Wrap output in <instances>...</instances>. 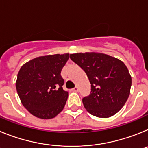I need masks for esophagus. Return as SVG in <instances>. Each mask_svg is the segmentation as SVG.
Instances as JSON below:
<instances>
[{"label": "esophagus", "instance_id": "34e87169", "mask_svg": "<svg viewBox=\"0 0 148 148\" xmlns=\"http://www.w3.org/2000/svg\"><path fill=\"white\" fill-rule=\"evenodd\" d=\"M72 91H73V92H78V87H74V88H73V89H72Z\"/></svg>", "mask_w": 148, "mask_h": 148}]
</instances>
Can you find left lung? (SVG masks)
I'll return each instance as SVG.
<instances>
[{"instance_id": "8db88e82", "label": "left lung", "mask_w": 148, "mask_h": 148, "mask_svg": "<svg viewBox=\"0 0 148 148\" xmlns=\"http://www.w3.org/2000/svg\"><path fill=\"white\" fill-rule=\"evenodd\" d=\"M70 57L85 72L91 84L90 95L82 99L85 109L99 118L118 113L129 97L132 84L125 64L103 53H75Z\"/></svg>"}]
</instances>
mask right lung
Returning a JSON list of instances; mask_svg holds the SVG:
<instances>
[{"label":"right lung","mask_w":148,"mask_h":148,"mask_svg":"<svg viewBox=\"0 0 148 148\" xmlns=\"http://www.w3.org/2000/svg\"><path fill=\"white\" fill-rule=\"evenodd\" d=\"M70 54L40 56L24 64L18 72L16 90L23 107L35 117L49 119L64 108L68 92L63 90L62 68Z\"/></svg>","instance_id":"1"}]
</instances>
